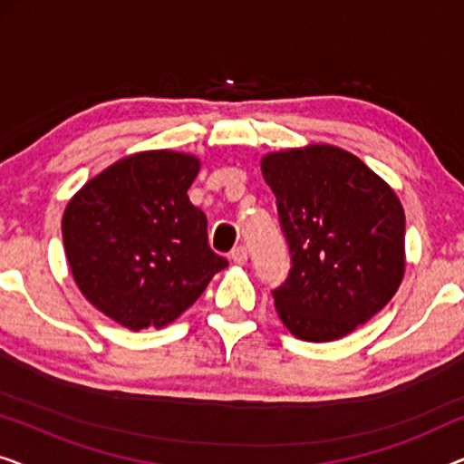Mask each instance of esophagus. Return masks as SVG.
<instances>
[{
    "instance_id": "1",
    "label": "esophagus",
    "mask_w": 464,
    "mask_h": 464,
    "mask_svg": "<svg viewBox=\"0 0 464 464\" xmlns=\"http://www.w3.org/2000/svg\"><path fill=\"white\" fill-rule=\"evenodd\" d=\"M230 257H232L234 264H246V257H249V253H246V246L245 245L234 246Z\"/></svg>"
}]
</instances>
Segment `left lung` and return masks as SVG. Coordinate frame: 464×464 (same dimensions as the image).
I'll use <instances>...</instances> for the list:
<instances>
[{"instance_id":"left-lung-1","label":"left lung","mask_w":464,"mask_h":464,"mask_svg":"<svg viewBox=\"0 0 464 464\" xmlns=\"http://www.w3.org/2000/svg\"><path fill=\"white\" fill-rule=\"evenodd\" d=\"M276 196L291 270L272 289L295 338H344L395 295L405 270V215L397 194L351 151L308 145L262 158Z\"/></svg>"}]
</instances>
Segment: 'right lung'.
<instances>
[{"label": "right lung", "mask_w": 464, "mask_h": 464, "mask_svg": "<svg viewBox=\"0 0 464 464\" xmlns=\"http://www.w3.org/2000/svg\"><path fill=\"white\" fill-rule=\"evenodd\" d=\"M198 170V158L179 151L132 154L88 181L63 215L80 291L132 332L173 323L227 266L188 198Z\"/></svg>", "instance_id": "obj_1"}]
</instances>
